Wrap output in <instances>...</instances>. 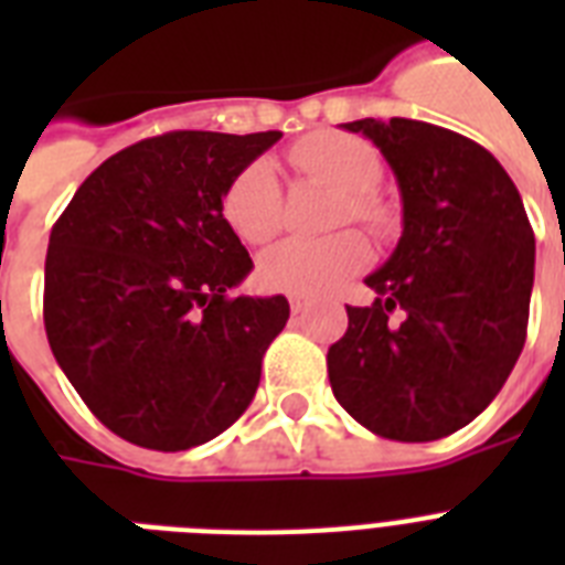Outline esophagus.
I'll return each instance as SVG.
<instances>
[{"mask_svg": "<svg viewBox=\"0 0 565 565\" xmlns=\"http://www.w3.org/2000/svg\"><path fill=\"white\" fill-rule=\"evenodd\" d=\"M290 310H292V317H299V313H305V310H308V301L290 299Z\"/></svg>", "mask_w": 565, "mask_h": 565, "instance_id": "34e87169", "label": "esophagus"}]
</instances>
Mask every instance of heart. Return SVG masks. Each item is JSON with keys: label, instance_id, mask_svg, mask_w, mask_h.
Masks as SVG:
<instances>
[{"label": "heart", "instance_id": "heart-1", "mask_svg": "<svg viewBox=\"0 0 565 565\" xmlns=\"http://www.w3.org/2000/svg\"><path fill=\"white\" fill-rule=\"evenodd\" d=\"M290 163L305 175L326 181L343 193L337 220L361 222L384 231L390 222L386 204L372 190L384 175L381 154L363 137L343 131H319L290 149ZM222 216L243 243H266L281 228V184L269 161H252L231 179L222 195ZM370 264V246L361 234L343 231L326 239L290 237L264 252L257 264V281L266 290L322 299L340 290L352 275Z\"/></svg>", "mask_w": 565, "mask_h": 565}]
</instances>
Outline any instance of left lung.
Masks as SVG:
<instances>
[{
  "mask_svg": "<svg viewBox=\"0 0 565 565\" xmlns=\"http://www.w3.org/2000/svg\"><path fill=\"white\" fill-rule=\"evenodd\" d=\"M343 128L390 163L404 231L366 275L377 299L345 308L349 328L328 349L331 390L377 437L430 443L469 425L516 366L534 231L504 167L469 137L402 117Z\"/></svg>",
  "mask_w": 565,
  "mask_h": 565,
  "instance_id": "obj_1",
  "label": "left lung"
}]
</instances>
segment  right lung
<instances>
[{"mask_svg": "<svg viewBox=\"0 0 565 565\" xmlns=\"http://www.w3.org/2000/svg\"><path fill=\"white\" fill-rule=\"evenodd\" d=\"M281 131H170L110 154L49 234L43 322L96 419L154 451L243 416L290 319L284 296H231L252 257L222 195Z\"/></svg>", "mask_w": 565, "mask_h": 565, "instance_id": "right-lung-1", "label": "right lung"}]
</instances>
